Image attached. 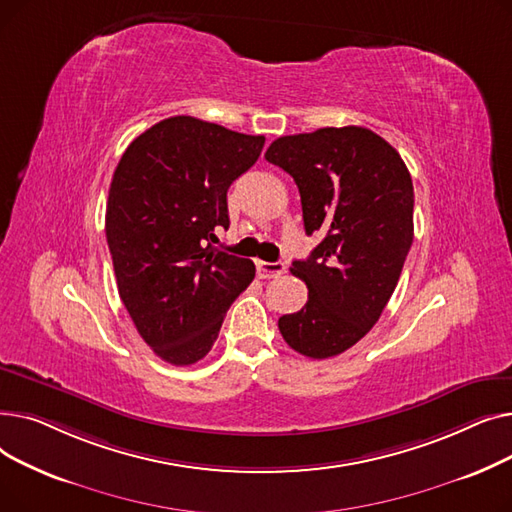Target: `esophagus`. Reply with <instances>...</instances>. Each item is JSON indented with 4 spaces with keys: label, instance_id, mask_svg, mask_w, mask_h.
Wrapping results in <instances>:
<instances>
[{
    "label": "esophagus",
    "instance_id": "esophagus-1",
    "mask_svg": "<svg viewBox=\"0 0 512 512\" xmlns=\"http://www.w3.org/2000/svg\"><path fill=\"white\" fill-rule=\"evenodd\" d=\"M257 270H259V276L261 278H278L286 272V263L282 261H257Z\"/></svg>",
    "mask_w": 512,
    "mask_h": 512
}]
</instances>
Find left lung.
Here are the masks:
<instances>
[{
	"mask_svg": "<svg viewBox=\"0 0 512 512\" xmlns=\"http://www.w3.org/2000/svg\"><path fill=\"white\" fill-rule=\"evenodd\" d=\"M265 159L297 182L305 232L326 234L305 261H292L309 299L278 319L280 334L309 359L336 357L375 326L398 284L413 245L411 174L363 126L280 137Z\"/></svg>",
	"mask_w": 512,
	"mask_h": 512,
	"instance_id": "left-lung-1",
	"label": "left lung"
}]
</instances>
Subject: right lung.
Returning <instances> with one entry per match:
<instances>
[{
  "label": "right lung",
  "mask_w": 512,
  "mask_h": 512,
  "mask_svg": "<svg viewBox=\"0 0 512 512\" xmlns=\"http://www.w3.org/2000/svg\"><path fill=\"white\" fill-rule=\"evenodd\" d=\"M265 137L193 116L153 124L118 161L105 211L120 299L141 338L172 365L218 340L226 311L255 278L251 259L215 249L228 230V188Z\"/></svg>",
  "instance_id": "1"
}]
</instances>
